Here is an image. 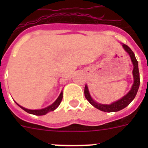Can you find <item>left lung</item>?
<instances>
[{
	"label": "left lung",
	"mask_w": 148,
	"mask_h": 148,
	"mask_svg": "<svg viewBox=\"0 0 148 148\" xmlns=\"http://www.w3.org/2000/svg\"><path fill=\"white\" fill-rule=\"evenodd\" d=\"M122 46L127 53L130 55V58H131V61L132 62H133V78H134V82H133V87H132L131 90L129 91V92H128L126 95H125L124 97L121 98V99L117 101H115V102L112 103V104H110V105H108V104H98V103H96L95 101H94L92 99V98L90 97L87 86L86 85L85 87H84V95H85V98L87 99V100L89 102L92 104L93 107H95V108H97V109L100 110L101 111H104V112H108V113H110V112H117V111H119L121 110L124 109L125 108H126L127 106L134 99L136 95L138 87H139V84H140V78H139L138 61H137L135 55H134L133 51L131 50V49H130L127 45H126V44H123Z\"/></svg>",
	"instance_id": "8db88e82"
}]
</instances>
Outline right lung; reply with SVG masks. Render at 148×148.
I'll use <instances>...</instances> for the list:
<instances>
[{"mask_svg": "<svg viewBox=\"0 0 148 148\" xmlns=\"http://www.w3.org/2000/svg\"><path fill=\"white\" fill-rule=\"evenodd\" d=\"M62 98H63V93L61 92L60 95L58 96V98L57 99V100L53 103V104H51L50 106L47 107V108H44V109H41V110H28L27 108H24L21 106H20L19 104H18L21 108L23 110H25L26 112L27 113H30V114H33V115H36V116H43V115H45L47 113H48L49 112H51V111H53L56 109V108H58L59 104H61V101L62 100Z\"/></svg>", "mask_w": 148, "mask_h": 148, "instance_id": "obj_1", "label": "right lung"}]
</instances>
